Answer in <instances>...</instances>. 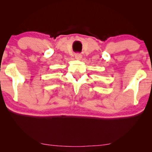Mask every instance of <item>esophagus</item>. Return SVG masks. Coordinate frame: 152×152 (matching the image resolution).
<instances>
[{"label":"esophagus","instance_id":"34e87169","mask_svg":"<svg viewBox=\"0 0 152 152\" xmlns=\"http://www.w3.org/2000/svg\"><path fill=\"white\" fill-rule=\"evenodd\" d=\"M75 58L76 59H77V60H81L82 58V56L81 53H76V56H75Z\"/></svg>","mask_w":152,"mask_h":152}]
</instances>
